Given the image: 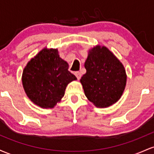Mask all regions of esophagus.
I'll return each instance as SVG.
<instances>
[{
    "label": "esophagus",
    "mask_w": 154,
    "mask_h": 154,
    "mask_svg": "<svg viewBox=\"0 0 154 154\" xmlns=\"http://www.w3.org/2000/svg\"><path fill=\"white\" fill-rule=\"evenodd\" d=\"M75 75L76 76V77H77V79H80V78H81V76H82V75H81L80 72H75Z\"/></svg>",
    "instance_id": "34e87169"
}]
</instances>
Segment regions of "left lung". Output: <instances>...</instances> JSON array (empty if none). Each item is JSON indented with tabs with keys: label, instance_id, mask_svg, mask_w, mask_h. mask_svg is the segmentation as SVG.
<instances>
[{
	"label": "left lung",
	"instance_id": "8db88e82",
	"mask_svg": "<svg viewBox=\"0 0 154 154\" xmlns=\"http://www.w3.org/2000/svg\"><path fill=\"white\" fill-rule=\"evenodd\" d=\"M85 68L86 73L80 82L85 96L95 106L107 108L120 99L126 86V71L108 48L97 45L90 49Z\"/></svg>",
	"mask_w": 154,
	"mask_h": 154
}]
</instances>
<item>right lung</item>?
<instances>
[{
	"instance_id": "add662e5",
	"label": "right lung",
	"mask_w": 154,
	"mask_h": 154,
	"mask_svg": "<svg viewBox=\"0 0 154 154\" xmlns=\"http://www.w3.org/2000/svg\"><path fill=\"white\" fill-rule=\"evenodd\" d=\"M68 69V63L60 57L57 48L42 49L22 72V85L29 100L43 109L54 108L69 83L77 79Z\"/></svg>"
}]
</instances>
